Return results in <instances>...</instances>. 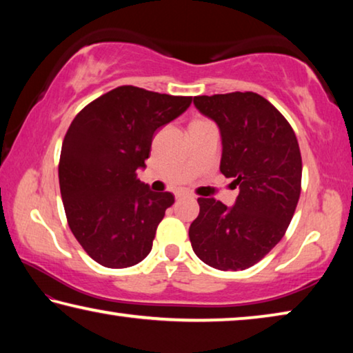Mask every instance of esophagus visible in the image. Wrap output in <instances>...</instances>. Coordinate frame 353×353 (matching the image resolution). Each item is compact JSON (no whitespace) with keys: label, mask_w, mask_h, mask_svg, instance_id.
<instances>
[{"label":"esophagus","mask_w":353,"mask_h":353,"mask_svg":"<svg viewBox=\"0 0 353 353\" xmlns=\"http://www.w3.org/2000/svg\"><path fill=\"white\" fill-rule=\"evenodd\" d=\"M188 193L187 191H179V193H176V199H181V198H188Z\"/></svg>","instance_id":"obj_1"}]
</instances>
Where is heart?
Listing matches in <instances>:
<instances>
[{
	"label": "heart",
	"mask_w": 353,
	"mask_h": 353,
	"mask_svg": "<svg viewBox=\"0 0 353 353\" xmlns=\"http://www.w3.org/2000/svg\"><path fill=\"white\" fill-rule=\"evenodd\" d=\"M194 123H196V121H194Z\"/></svg>",
	"instance_id": "obj_1"
}]
</instances>
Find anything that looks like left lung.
I'll return each mask as SVG.
<instances>
[{
	"mask_svg": "<svg viewBox=\"0 0 353 353\" xmlns=\"http://www.w3.org/2000/svg\"><path fill=\"white\" fill-rule=\"evenodd\" d=\"M223 137L219 170L240 188L234 207L199 198L188 235L194 254L221 271L254 266L282 240L301 198L302 157L294 130L254 92L194 97Z\"/></svg>",
	"mask_w": 353,
	"mask_h": 353,
	"instance_id": "1",
	"label": "left lung"
}]
</instances>
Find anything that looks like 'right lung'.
Instances as JSON below:
<instances>
[{"label":"right lung","instance_id":"1","mask_svg":"<svg viewBox=\"0 0 353 353\" xmlns=\"http://www.w3.org/2000/svg\"><path fill=\"white\" fill-rule=\"evenodd\" d=\"M193 97L121 85L92 101L65 134L59 185L71 232L105 268L121 270L151 252L170 191L154 193L137 179L154 132L188 109Z\"/></svg>","mask_w":353,"mask_h":353}]
</instances>
